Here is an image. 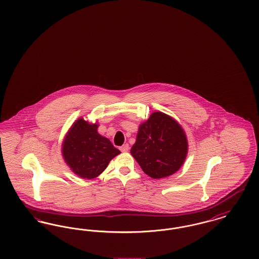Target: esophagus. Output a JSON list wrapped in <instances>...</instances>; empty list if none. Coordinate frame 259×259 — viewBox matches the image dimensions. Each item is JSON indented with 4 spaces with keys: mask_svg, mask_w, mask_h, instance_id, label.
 Returning <instances> with one entry per match:
<instances>
[{
    "mask_svg": "<svg viewBox=\"0 0 259 259\" xmlns=\"http://www.w3.org/2000/svg\"><path fill=\"white\" fill-rule=\"evenodd\" d=\"M120 150H121V152H127V151L129 150V145H128V144H125V145H123V146L120 148Z\"/></svg>",
    "mask_w": 259,
    "mask_h": 259,
    "instance_id": "obj_1",
    "label": "esophagus"
}]
</instances>
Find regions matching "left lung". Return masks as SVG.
Masks as SVG:
<instances>
[{"instance_id": "1", "label": "left lung", "mask_w": 259, "mask_h": 259, "mask_svg": "<svg viewBox=\"0 0 259 259\" xmlns=\"http://www.w3.org/2000/svg\"><path fill=\"white\" fill-rule=\"evenodd\" d=\"M188 143L183 127L170 115L154 111L139 126L130 152L143 171L152 179H163L179 171L185 163Z\"/></svg>"}]
</instances>
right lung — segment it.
<instances>
[{
  "mask_svg": "<svg viewBox=\"0 0 259 259\" xmlns=\"http://www.w3.org/2000/svg\"><path fill=\"white\" fill-rule=\"evenodd\" d=\"M98 126L80 117L71 126L62 144L64 161L81 179L97 178L120 153L108 138L99 134Z\"/></svg>",
  "mask_w": 259,
  "mask_h": 259,
  "instance_id": "obj_1",
  "label": "right lung"
}]
</instances>
